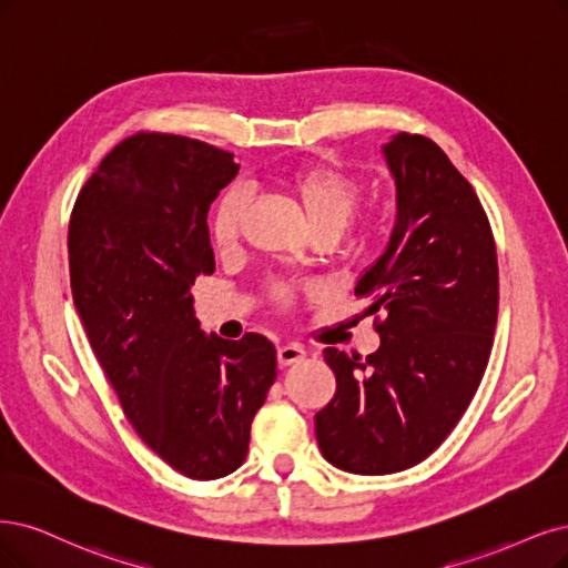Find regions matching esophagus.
Instances as JSON below:
<instances>
[{
	"mask_svg": "<svg viewBox=\"0 0 568 568\" xmlns=\"http://www.w3.org/2000/svg\"><path fill=\"white\" fill-rule=\"evenodd\" d=\"M306 358V351L300 344H283L278 346V365L290 367L295 363H302Z\"/></svg>",
	"mask_w": 568,
	"mask_h": 568,
	"instance_id": "34e87169",
	"label": "esophagus"
}]
</instances>
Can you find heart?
Listing matches in <instances>:
<instances>
[{"label":"heart","mask_w":568,"mask_h":568,"mask_svg":"<svg viewBox=\"0 0 568 568\" xmlns=\"http://www.w3.org/2000/svg\"><path fill=\"white\" fill-rule=\"evenodd\" d=\"M287 189L302 205L313 236H329V239H337L346 229L363 194L358 178H353L344 173L342 168H334V165L300 168L297 173H292L287 178ZM243 213H245V194L239 186L229 189V192H224L222 199L217 201L213 220H210V234H213V243L217 250H229L236 245ZM369 231L372 226L365 224L361 229V234H369ZM292 295H295V292H292V287L287 285L271 287V300L276 304H283V306L290 304Z\"/></svg>","instance_id":"1"}]
</instances>
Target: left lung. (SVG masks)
<instances>
[{"mask_svg":"<svg viewBox=\"0 0 568 568\" xmlns=\"http://www.w3.org/2000/svg\"><path fill=\"white\" fill-rule=\"evenodd\" d=\"M395 224L382 257L355 283L382 346L367 361L325 348L337 393L316 414L332 466L400 473L430 456L468 409L487 369L498 316L494 234L475 189L424 138L384 144Z\"/></svg>","mask_w":568,"mask_h":568,"instance_id":"1","label":"left lung"}]
</instances>
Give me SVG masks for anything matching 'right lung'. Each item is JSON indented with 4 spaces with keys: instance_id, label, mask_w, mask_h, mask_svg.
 <instances>
[{
    "instance_id": "right-lung-1",
    "label": "right lung",
    "mask_w": 568,
    "mask_h": 568,
    "mask_svg": "<svg viewBox=\"0 0 568 568\" xmlns=\"http://www.w3.org/2000/svg\"><path fill=\"white\" fill-rule=\"evenodd\" d=\"M239 165L213 144L125 138L74 203L68 250L79 318L125 418L192 479L234 473L276 382V348L205 334L192 285L215 271L207 210Z\"/></svg>"
}]
</instances>
